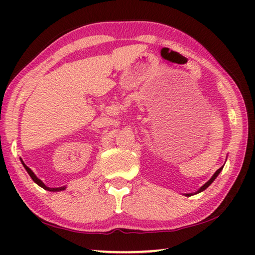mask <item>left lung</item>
Returning <instances> with one entry per match:
<instances>
[{
    "instance_id": "left-lung-1",
    "label": "left lung",
    "mask_w": 255,
    "mask_h": 255,
    "mask_svg": "<svg viewBox=\"0 0 255 255\" xmlns=\"http://www.w3.org/2000/svg\"><path fill=\"white\" fill-rule=\"evenodd\" d=\"M223 167H224V166H222V167H219V169H218L217 171H216V172H215V174L213 175V178H211V179H210V180L208 181V182H207V183H205L204 185H202V187H201V188L199 189V191H198V192H201V191H204V190H205V189H207V188H208V187H209V185H210L211 183H213V182H214V180H215L216 178H217V175H218L219 173H221V171L223 170ZM187 196H190V195H187Z\"/></svg>"
}]
</instances>
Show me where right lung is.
I'll list each match as a JSON object with an SVG mask.
<instances>
[{"label": "right lung", "instance_id": "1", "mask_svg": "<svg viewBox=\"0 0 255 255\" xmlns=\"http://www.w3.org/2000/svg\"><path fill=\"white\" fill-rule=\"evenodd\" d=\"M21 162H22V161H21ZM22 164H23L24 169L27 170V172H28V173H29V175L31 176V179H32V180L34 181V182H36L38 185H40L41 188H44L45 190H49V191H60V190H64V189H65V187H60V188H48V187H46V185H45L44 183H42V181H41V180H39V179H38L37 176L34 175L33 172H32L31 170H30L29 167H28L27 165H25V164H24L23 162H22Z\"/></svg>", "mask_w": 255, "mask_h": 255}]
</instances>
